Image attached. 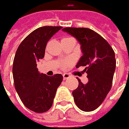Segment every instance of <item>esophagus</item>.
Returning <instances> with one entry per match:
<instances>
[{
  "mask_svg": "<svg viewBox=\"0 0 129 129\" xmlns=\"http://www.w3.org/2000/svg\"><path fill=\"white\" fill-rule=\"evenodd\" d=\"M63 80H66V79H68V78L70 77V75L69 74H67V73H64L63 75Z\"/></svg>",
  "mask_w": 129,
  "mask_h": 129,
  "instance_id": "esophagus-1",
  "label": "esophagus"
}]
</instances>
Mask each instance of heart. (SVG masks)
Returning <instances> with one entry per match:
<instances>
[{
	"label": "heart",
	"instance_id": "b5f03b06",
	"mask_svg": "<svg viewBox=\"0 0 129 129\" xmlns=\"http://www.w3.org/2000/svg\"><path fill=\"white\" fill-rule=\"evenodd\" d=\"M65 39H69V38H63V40H65Z\"/></svg>",
	"mask_w": 129,
	"mask_h": 129
}]
</instances>
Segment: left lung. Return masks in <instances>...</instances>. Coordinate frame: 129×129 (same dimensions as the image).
<instances>
[{
    "instance_id": "obj_1",
    "label": "left lung",
    "mask_w": 129,
    "mask_h": 129,
    "mask_svg": "<svg viewBox=\"0 0 129 129\" xmlns=\"http://www.w3.org/2000/svg\"><path fill=\"white\" fill-rule=\"evenodd\" d=\"M62 30L80 43L83 55L76 68L85 66L88 80L86 84L78 80V87L72 91L74 100L82 111H94L111 90L116 68L114 52L102 36L90 29L67 27Z\"/></svg>"
}]
</instances>
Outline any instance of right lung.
<instances>
[{
  "instance_id": "1",
  "label": "right lung",
  "mask_w": 129,
  "mask_h": 129,
  "mask_svg": "<svg viewBox=\"0 0 129 129\" xmlns=\"http://www.w3.org/2000/svg\"><path fill=\"white\" fill-rule=\"evenodd\" d=\"M61 26H43L34 30L21 42L15 53L12 74L15 87L24 106L37 113L47 111L52 106L63 76L49 77L40 73L37 62L43 59L47 42Z\"/></svg>"
}]
</instances>
